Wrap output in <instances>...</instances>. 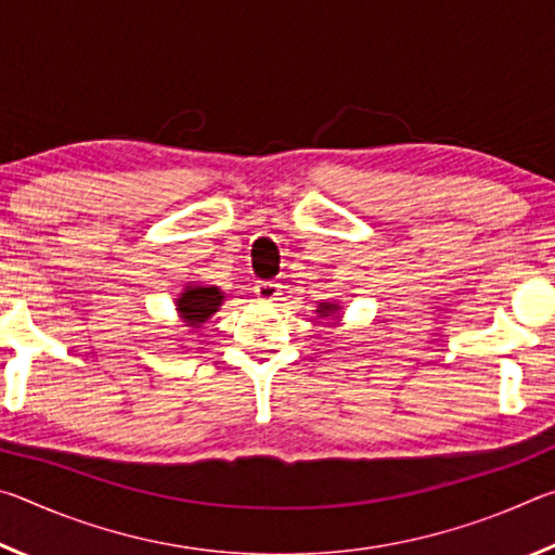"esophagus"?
<instances>
[{
  "label": "esophagus",
  "mask_w": 555,
  "mask_h": 555,
  "mask_svg": "<svg viewBox=\"0 0 555 555\" xmlns=\"http://www.w3.org/2000/svg\"><path fill=\"white\" fill-rule=\"evenodd\" d=\"M281 286L276 284V281H257L255 286V294L259 300H276Z\"/></svg>",
  "instance_id": "1"
}]
</instances>
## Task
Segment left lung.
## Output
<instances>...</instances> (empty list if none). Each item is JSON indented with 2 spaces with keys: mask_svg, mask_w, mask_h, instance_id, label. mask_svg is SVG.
<instances>
[{
  "mask_svg": "<svg viewBox=\"0 0 555 555\" xmlns=\"http://www.w3.org/2000/svg\"><path fill=\"white\" fill-rule=\"evenodd\" d=\"M333 311H335V306H321V311H318V313L327 315V313H333Z\"/></svg>",
  "mask_w": 555,
  "mask_h": 555,
  "instance_id": "left-lung-1",
  "label": "left lung"
}]
</instances>
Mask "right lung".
<instances>
[{"mask_svg": "<svg viewBox=\"0 0 555 555\" xmlns=\"http://www.w3.org/2000/svg\"><path fill=\"white\" fill-rule=\"evenodd\" d=\"M222 294L220 288L215 286H205V288H188L181 298L176 300L178 304V313H181L185 325L198 327L201 323L208 321V318L218 311V306L222 304Z\"/></svg>", "mask_w": 555, "mask_h": 555, "instance_id": "1", "label": "right lung"}]
</instances>
